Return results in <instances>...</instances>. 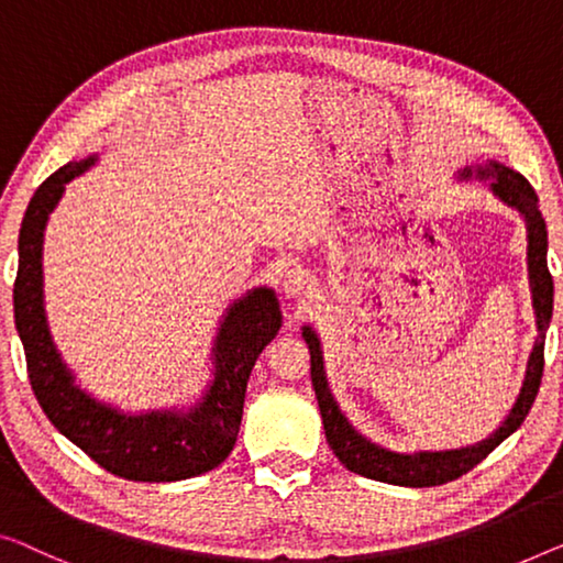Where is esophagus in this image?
Listing matches in <instances>:
<instances>
[{
	"mask_svg": "<svg viewBox=\"0 0 563 563\" xmlns=\"http://www.w3.org/2000/svg\"><path fill=\"white\" fill-rule=\"evenodd\" d=\"M280 288L288 298L303 296V290L308 288V273L303 267H288V271L280 275Z\"/></svg>",
	"mask_w": 563,
	"mask_h": 563,
	"instance_id": "obj_1",
	"label": "esophagus"
}]
</instances>
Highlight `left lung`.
I'll use <instances>...</instances> for the list:
<instances>
[{"label":"left lung","instance_id":"8db88e82","mask_svg":"<svg viewBox=\"0 0 563 563\" xmlns=\"http://www.w3.org/2000/svg\"><path fill=\"white\" fill-rule=\"evenodd\" d=\"M475 174L481 176V179H490L493 195L506 201L508 207L518 209L526 220L528 280H531L539 339H536L531 356H528L521 394H518L514 409H510V415L503 419L498 430L493 432L488 440L470 444V448L444 452H415V455H401V452L384 450L379 444L368 442L364 434H358L354 427L349 424V419L341 415V409L335 405L333 394L329 389V382H325L321 341H318V335L310 325H303V339L310 349V382H313L318 407H321L325 440H329L335 457H339L351 473L372 477V481L379 483L405 485V488H432V485L457 481L460 475L470 473L477 463H483L503 440L510 438V434L523 424L528 409H531L536 394H539L543 376V343H547V329L553 310V280L547 263V222H543V214L539 209V197H536L533 187L528 184L523 174L508 169V166H503L498 162L477 166ZM467 176H473V169L460 172V179H467Z\"/></svg>","mask_w":563,"mask_h":563}]
</instances>
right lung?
<instances>
[{
	"instance_id": "1",
	"label": "right lung",
	"mask_w": 563,
	"mask_h": 563,
	"mask_svg": "<svg viewBox=\"0 0 563 563\" xmlns=\"http://www.w3.org/2000/svg\"><path fill=\"white\" fill-rule=\"evenodd\" d=\"M96 164V156L65 164L40 184L20 228L14 280V323L32 391L67 440L108 473L136 483H172L209 473L238 440L250 372L280 331L283 316L271 288H255L228 308L217 333L214 379L189 412L123 415L75 384L57 354L42 306V234L65 184Z\"/></svg>"
}]
</instances>
